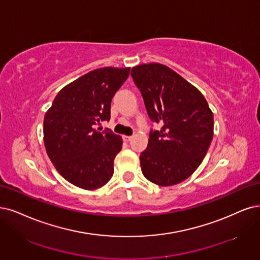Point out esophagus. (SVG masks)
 I'll return each instance as SVG.
<instances>
[{
  "instance_id": "34e87169",
  "label": "esophagus",
  "mask_w": 260,
  "mask_h": 260,
  "mask_svg": "<svg viewBox=\"0 0 260 260\" xmlns=\"http://www.w3.org/2000/svg\"><path fill=\"white\" fill-rule=\"evenodd\" d=\"M132 138H133V136H123L124 141H129V140H132Z\"/></svg>"
}]
</instances>
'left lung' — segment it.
Returning a JSON list of instances; mask_svg holds the SVG:
<instances>
[{"label":"left lung","instance_id":"obj_1","mask_svg":"<svg viewBox=\"0 0 260 260\" xmlns=\"http://www.w3.org/2000/svg\"><path fill=\"white\" fill-rule=\"evenodd\" d=\"M131 75L150 120L161 125L150 131L148 147L140 154L142 174L159 186L178 184L206 156L213 137V113L200 91L165 65L141 64Z\"/></svg>","mask_w":260,"mask_h":260}]
</instances>
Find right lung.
I'll return each instance as SVG.
<instances>
[{"label": "right lung", "mask_w": 260, "mask_h": 260, "mask_svg": "<svg viewBox=\"0 0 260 260\" xmlns=\"http://www.w3.org/2000/svg\"><path fill=\"white\" fill-rule=\"evenodd\" d=\"M129 67H104L81 76L57 93L44 119L47 154L57 172L83 189L105 185L113 175V160L122 138L95 125L110 120L111 101L126 81Z\"/></svg>", "instance_id": "1"}]
</instances>
